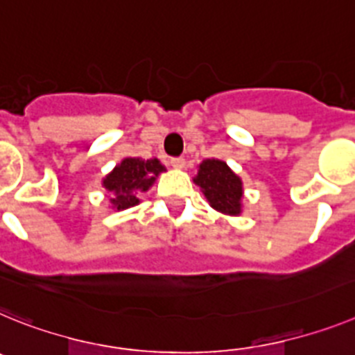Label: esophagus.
I'll use <instances>...</instances> for the list:
<instances>
[{
  "label": "esophagus",
  "instance_id": "obj_1",
  "mask_svg": "<svg viewBox=\"0 0 355 355\" xmlns=\"http://www.w3.org/2000/svg\"><path fill=\"white\" fill-rule=\"evenodd\" d=\"M171 165L174 166V168H183L184 166V157H171Z\"/></svg>",
  "mask_w": 355,
  "mask_h": 355
}]
</instances>
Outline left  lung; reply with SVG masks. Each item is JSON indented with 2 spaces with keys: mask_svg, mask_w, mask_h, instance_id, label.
Returning <instances> with one entry per match:
<instances>
[{
  "mask_svg": "<svg viewBox=\"0 0 355 355\" xmlns=\"http://www.w3.org/2000/svg\"><path fill=\"white\" fill-rule=\"evenodd\" d=\"M193 181L201 187L205 198L215 210L228 215L241 214L242 183L226 163L205 159L199 165V174Z\"/></svg>",
  "mask_w": 355,
  "mask_h": 355,
  "instance_id": "8db88e82",
  "label": "left lung"
}]
</instances>
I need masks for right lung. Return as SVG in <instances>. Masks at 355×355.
I'll return each instance as SVG.
<instances>
[{"label":"right lung","mask_w":355,"mask_h":355,"mask_svg":"<svg viewBox=\"0 0 355 355\" xmlns=\"http://www.w3.org/2000/svg\"><path fill=\"white\" fill-rule=\"evenodd\" d=\"M165 166L157 159H141V157H125L114 171L105 175L104 187L111 193V202L116 210L135 207L140 202L138 196L147 192L159 172Z\"/></svg>","instance_id":"add662e5"}]
</instances>
